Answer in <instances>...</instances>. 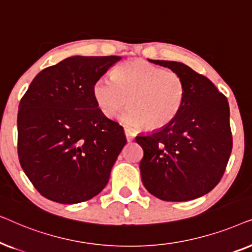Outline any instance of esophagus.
<instances>
[{"label": "esophagus", "instance_id": "esophagus-1", "mask_svg": "<svg viewBox=\"0 0 252 252\" xmlns=\"http://www.w3.org/2000/svg\"><path fill=\"white\" fill-rule=\"evenodd\" d=\"M124 132H125V135H126V139L128 142H130V141L134 140V137H135V134H134L132 130L128 129V128H125L124 129Z\"/></svg>", "mask_w": 252, "mask_h": 252}]
</instances>
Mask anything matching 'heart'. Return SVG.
Wrapping results in <instances>:
<instances>
[{"mask_svg": "<svg viewBox=\"0 0 252 252\" xmlns=\"http://www.w3.org/2000/svg\"><path fill=\"white\" fill-rule=\"evenodd\" d=\"M112 77H101L93 86L96 105L106 118H113L128 103L122 116L125 125L158 130L170 125L184 106L186 84L173 70L134 60L116 67Z\"/></svg>", "mask_w": 252, "mask_h": 252, "instance_id": "1", "label": "heart"}]
</instances>
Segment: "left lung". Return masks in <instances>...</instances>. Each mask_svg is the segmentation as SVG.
Listing matches in <instances>:
<instances>
[{
  "mask_svg": "<svg viewBox=\"0 0 252 252\" xmlns=\"http://www.w3.org/2000/svg\"><path fill=\"white\" fill-rule=\"evenodd\" d=\"M149 62L184 78L186 98L177 118L164 128L136 136L142 147V182L157 198L190 201L211 191L225 173L233 148L226 96L204 75L179 62Z\"/></svg>",
  "mask_w": 252,
  "mask_h": 252,
  "instance_id": "obj_1",
  "label": "left lung"
}]
</instances>
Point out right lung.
<instances>
[{
  "mask_svg": "<svg viewBox=\"0 0 252 252\" xmlns=\"http://www.w3.org/2000/svg\"><path fill=\"white\" fill-rule=\"evenodd\" d=\"M120 60L68 57L41 71L20 99V165L50 201H88L109 182L126 137L123 127L98 110L93 86Z\"/></svg>",
  "mask_w": 252,
  "mask_h": 252,
  "instance_id": "obj_1",
  "label": "right lung"
}]
</instances>
